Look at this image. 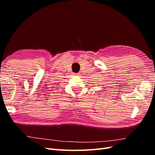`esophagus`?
Listing matches in <instances>:
<instances>
[{"label":"esophagus","instance_id":"34e87169","mask_svg":"<svg viewBox=\"0 0 155 155\" xmlns=\"http://www.w3.org/2000/svg\"><path fill=\"white\" fill-rule=\"evenodd\" d=\"M79 75H80V74H79V73H76V74H74V76H79Z\"/></svg>","mask_w":155,"mask_h":155}]
</instances>
